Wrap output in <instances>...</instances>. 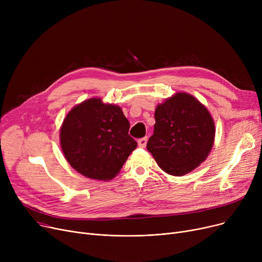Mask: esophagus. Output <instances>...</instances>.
Wrapping results in <instances>:
<instances>
[{
	"instance_id": "esophagus-1",
	"label": "esophagus",
	"mask_w": 262,
	"mask_h": 262,
	"mask_svg": "<svg viewBox=\"0 0 262 262\" xmlns=\"http://www.w3.org/2000/svg\"><path fill=\"white\" fill-rule=\"evenodd\" d=\"M146 142H147V138H146V137H144V138H141V139L138 140V145L140 147H145Z\"/></svg>"
}]
</instances>
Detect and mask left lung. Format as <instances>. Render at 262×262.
Instances as JSON below:
<instances>
[{
    "label": "left lung",
    "mask_w": 262,
    "mask_h": 262,
    "mask_svg": "<svg viewBox=\"0 0 262 262\" xmlns=\"http://www.w3.org/2000/svg\"><path fill=\"white\" fill-rule=\"evenodd\" d=\"M154 134L146 144L160 169L183 176L207 158L214 140L209 112L188 93H176L155 110Z\"/></svg>",
    "instance_id": "obj_1"
}]
</instances>
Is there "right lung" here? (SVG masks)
I'll list each match as a JSON object with an SVG mask.
<instances>
[{"mask_svg": "<svg viewBox=\"0 0 262 262\" xmlns=\"http://www.w3.org/2000/svg\"><path fill=\"white\" fill-rule=\"evenodd\" d=\"M128 130L129 122L119 106L90 99L75 106L63 120L60 129L63 155L84 176L112 180L137 147Z\"/></svg>", "mask_w": 262, "mask_h": 262, "instance_id": "obj_1", "label": "right lung"}]
</instances>
